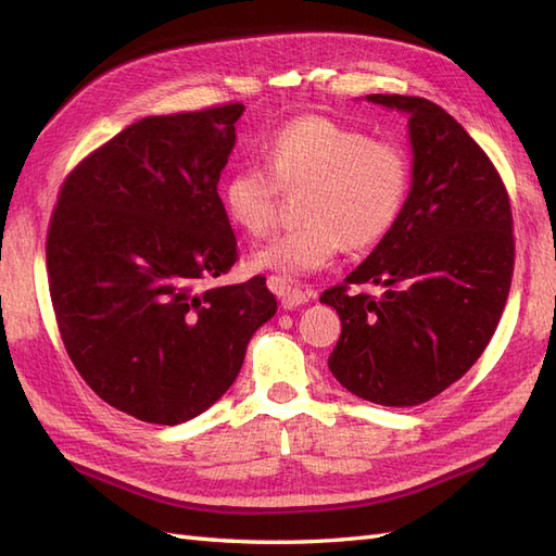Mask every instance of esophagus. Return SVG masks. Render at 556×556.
<instances>
[{
  "instance_id": "34e87169",
  "label": "esophagus",
  "mask_w": 556,
  "mask_h": 556,
  "mask_svg": "<svg viewBox=\"0 0 556 556\" xmlns=\"http://www.w3.org/2000/svg\"><path fill=\"white\" fill-rule=\"evenodd\" d=\"M268 290H271L280 299V306L285 311H294V308L304 306V304H308V301L315 299V292H311V290H306V292L304 290H296V288H292V285H288L278 276L268 278Z\"/></svg>"
}]
</instances>
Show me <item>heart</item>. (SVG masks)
Returning a JSON list of instances; mask_svg holds the SVG:
<instances>
[{"label":"heart","mask_w":556,"mask_h":556,"mask_svg":"<svg viewBox=\"0 0 556 556\" xmlns=\"http://www.w3.org/2000/svg\"><path fill=\"white\" fill-rule=\"evenodd\" d=\"M264 164H243L220 190L233 227L252 239L274 229L280 190L299 192L304 225L260 248L252 264L282 280L331 266L343 243L376 245L396 225L410 190V162L394 141L325 115H301L262 143Z\"/></svg>","instance_id":"obj_1"}]
</instances>
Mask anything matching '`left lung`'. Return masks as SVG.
Listing matches in <instances>:
<instances>
[{
    "mask_svg": "<svg viewBox=\"0 0 556 556\" xmlns=\"http://www.w3.org/2000/svg\"><path fill=\"white\" fill-rule=\"evenodd\" d=\"M364 99L408 117L410 192L392 231L319 301L341 317L331 376L403 408L457 382L494 336L513 278V213L494 164L450 113L422 97ZM364 281L386 292L346 294Z\"/></svg>",
    "mask_w": 556,
    "mask_h": 556,
    "instance_id": "left-lung-1",
    "label": "left lung"
}]
</instances>
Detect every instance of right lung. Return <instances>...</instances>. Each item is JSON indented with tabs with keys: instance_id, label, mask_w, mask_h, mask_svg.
I'll return each mask as SVG.
<instances>
[{
	"instance_id": "right-lung-1",
	"label": "right lung",
	"mask_w": 556,
	"mask_h": 556,
	"mask_svg": "<svg viewBox=\"0 0 556 556\" xmlns=\"http://www.w3.org/2000/svg\"><path fill=\"white\" fill-rule=\"evenodd\" d=\"M243 111L143 117L60 190L46 264L64 348L99 399L141 422L208 410L278 311L262 276L197 290L237 262L217 182Z\"/></svg>"
}]
</instances>
